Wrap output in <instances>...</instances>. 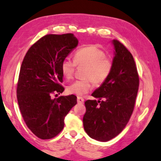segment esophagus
<instances>
[{"label": "esophagus", "instance_id": "1", "mask_svg": "<svg viewBox=\"0 0 161 161\" xmlns=\"http://www.w3.org/2000/svg\"><path fill=\"white\" fill-rule=\"evenodd\" d=\"M77 102H78V103H83L84 99L81 97H77Z\"/></svg>", "mask_w": 161, "mask_h": 161}]
</instances>
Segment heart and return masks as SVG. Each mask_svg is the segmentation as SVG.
<instances>
[{
    "label": "heart",
    "mask_w": 161,
    "mask_h": 161,
    "mask_svg": "<svg viewBox=\"0 0 161 161\" xmlns=\"http://www.w3.org/2000/svg\"><path fill=\"white\" fill-rule=\"evenodd\" d=\"M76 65L86 66L84 73V80H76L68 87L70 94L81 96L88 93L96 86L102 85L108 78L113 68L110 58L105 56V53L96 46L85 47L79 49L74 55V61L70 58H64L61 62L62 74L67 80L73 77Z\"/></svg>",
    "instance_id": "obj_1"
}]
</instances>
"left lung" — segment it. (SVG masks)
<instances>
[{"label": "left lung", "instance_id": "8db88e82", "mask_svg": "<svg viewBox=\"0 0 161 161\" xmlns=\"http://www.w3.org/2000/svg\"><path fill=\"white\" fill-rule=\"evenodd\" d=\"M112 44L114 56L112 72L92 93L99 100L85 102L84 129L90 137L99 142H108L125 129L134 111L139 86L133 56L117 39Z\"/></svg>", "mask_w": 161, "mask_h": 161}]
</instances>
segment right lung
I'll return each mask as SVG.
<instances>
[{
    "label": "right lung",
    "instance_id": "right-lung-1",
    "mask_svg": "<svg viewBox=\"0 0 161 161\" xmlns=\"http://www.w3.org/2000/svg\"><path fill=\"white\" fill-rule=\"evenodd\" d=\"M78 44L71 33L47 35L30 48L22 61L18 103L27 127L41 139H52L60 133L65 117L77 103L74 95L54 99L52 95L64 92L61 62Z\"/></svg>",
    "mask_w": 161,
    "mask_h": 161
}]
</instances>
